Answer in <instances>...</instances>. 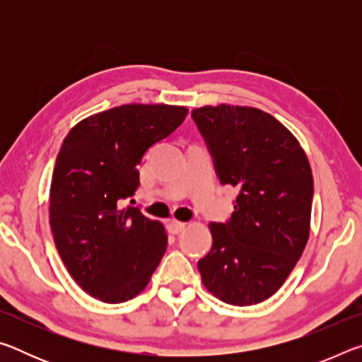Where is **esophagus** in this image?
Instances as JSON below:
<instances>
[{
  "instance_id": "obj_1",
  "label": "esophagus",
  "mask_w": 362,
  "mask_h": 362,
  "mask_svg": "<svg viewBox=\"0 0 362 362\" xmlns=\"http://www.w3.org/2000/svg\"><path fill=\"white\" fill-rule=\"evenodd\" d=\"M185 228H187L185 222H177V220H170L169 222V230L170 233H174V235H179V233H182Z\"/></svg>"
}]
</instances>
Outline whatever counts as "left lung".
<instances>
[{
  "mask_svg": "<svg viewBox=\"0 0 362 362\" xmlns=\"http://www.w3.org/2000/svg\"><path fill=\"white\" fill-rule=\"evenodd\" d=\"M222 185L238 189L228 222L209 225L212 249L198 262L206 289L236 306L272 297L310 236L313 175L298 140L252 107L194 108Z\"/></svg>",
  "mask_w": 362,
  "mask_h": 362,
  "instance_id": "8db88e82",
  "label": "left lung"
}]
</instances>
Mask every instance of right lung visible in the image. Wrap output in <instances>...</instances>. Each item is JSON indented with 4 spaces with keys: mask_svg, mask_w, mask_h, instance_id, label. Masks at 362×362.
Masks as SVG:
<instances>
[{
    "mask_svg": "<svg viewBox=\"0 0 362 362\" xmlns=\"http://www.w3.org/2000/svg\"><path fill=\"white\" fill-rule=\"evenodd\" d=\"M187 115L164 103L115 107L78 122L60 146L49 223L70 276L90 297L121 303L139 296L166 252L164 225L122 203L140 185L145 153Z\"/></svg>",
    "mask_w": 362,
    "mask_h": 362,
    "instance_id": "right-lung-1",
    "label": "right lung"
}]
</instances>
